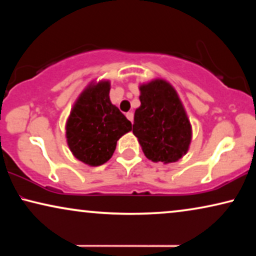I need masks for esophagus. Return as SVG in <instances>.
Here are the masks:
<instances>
[{
	"label": "esophagus",
	"instance_id": "esophagus-1",
	"mask_svg": "<svg viewBox=\"0 0 256 256\" xmlns=\"http://www.w3.org/2000/svg\"><path fill=\"white\" fill-rule=\"evenodd\" d=\"M126 116H127V118L130 122H132V120H134V114H132V112H128V113L126 114Z\"/></svg>",
	"mask_w": 256,
	"mask_h": 256
}]
</instances>
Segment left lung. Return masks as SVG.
I'll return each instance as SVG.
<instances>
[{
	"instance_id": "left-lung-1",
	"label": "left lung",
	"mask_w": 256,
	"mask_h": 256,
	"mask_svg": "<svg viewBox=\"0 0 256 256\" xmlns=\"http://www.w3.org/2000/svg\"><path fill=\"white\" fill-rule=\"evenodd\" d=\"M141 106L135 110L132 132L146 158L164 164L177 162L188 152L192 128L172 85L155 79L140 86Z\"/></svg>"
}]
</instances>
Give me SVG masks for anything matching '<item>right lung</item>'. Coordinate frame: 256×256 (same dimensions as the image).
<instances>
[{"label":"right lung","mask_w":256,"mask_h":256,"mask_svg":"<svg viewBox=\"0 0 256 256\" xmlns=\"http://www.w3.org/2000/svg\"><path fill=\"white\" fill-rule=\"evenodd\" d=\"M110 82H92L73 104L66 122V138L73 156L90 166L113 156L118 140L132 130V122L110 99Z\"/></svg>","instance_id":"1"}]
</instances>
